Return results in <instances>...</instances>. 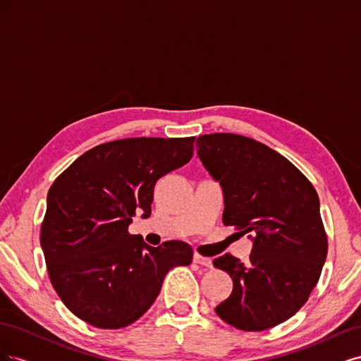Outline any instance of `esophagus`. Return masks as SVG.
<instances>
[{
	"label": "esophagus",
	"mask_w": 361,
	"mask_h": 361,
	"mask_svg": "<svg viewBox=\"0 0 361 361\" xmlns=\"http://www.w3.org/2000/svg\"><path fill=\"white\" fill-rule=\"evenodd\" d=\"M192 260H194V264H199V265H203V267H212V260L209 257H204V256L197 255V253H194Z\"/></svg>",
	"instance_id": "34e87169"
}]
</instances>
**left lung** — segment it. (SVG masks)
<instances>
[{
  "mask_svg": "<svg viewBox=\"0 0 361 361\" xmlns=\"http://www.w3.org/2000/svg\"><path fill=\"white\" fill-rule=\"evenodd\" d=\"M197 149L221 185L223 223L253 241L245 264L231 255L214 260L233 280L216 314L244 331L285 322L307 301L329 250L318 194L290 161L253 138L206 134Z\"/></svg>",
  "mask_w": 361,
  "mask_h": 361,
  "instance_id": "1",
  "label": "left lung"
}]
</instances>
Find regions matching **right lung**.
Here are the masks:
<instances>
[{
	"label": "right lung",
	"instance_id": "1",
	"mask_svg": "<svg viewBox=\"0 0 361 361\" xmlns=\"http://www.w3.org/2000/svg\"><path fill=\"white\" fill-rule=\"evenodd\" d=\"M194 137L125 138L87 150L48 191L40 245L54 289L80 319L116 330L143 316L167 272L190 265L182 241L147 245L128 227L150 216L159 178L187 164Z\"/></svg>",
	"mask_w": 361,
	"mask_h": 361
}]
</instances>
